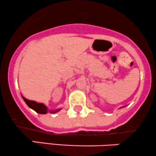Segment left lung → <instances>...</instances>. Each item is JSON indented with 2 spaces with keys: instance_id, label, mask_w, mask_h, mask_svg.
<instances>
[{
  "instance_id": "obj_1",
  "label": "left lung",
  "mask_w": 156,
  "mask_h": 156,
  "mask_svg": "<svg viewBox=\"0 0 156 156\" xmlns=\"http://www.w3.org/2000/svg\"><path fill=\"white\" fill-rule=\"evenodd\" d=\"M121 108H122V107H121Z\"/></svg>"
}]
</instances>
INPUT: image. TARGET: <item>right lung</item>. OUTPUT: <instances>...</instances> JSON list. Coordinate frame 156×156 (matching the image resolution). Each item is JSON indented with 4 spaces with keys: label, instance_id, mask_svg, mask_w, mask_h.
I'll use <instances>...</instances> for the list:
<instances>
[{
    "label": "right lung",
    "instance_id": "obj_1",
    "mask_svg": "<svg viewBox=\"0 0 156 156\" xmlns=\"http://www.w3.org/2000/svg\"><path fill=\"white\" fill-rule=\"evenodd\" d=\"M22 98L29 108H32L33 110H34L36 112L39 113V114H47L48 112H50L51 114H55V113L59 112V111L61 110L60 108L56 109V110H48L47 106H46L45 105H44L43 103H37V102L33 101H29V100L26 99V98H25L24 97H23V96H22Z\"/></svg>",
    "mask_w": 156,
    "mask_h": 156
}]
</instances>
